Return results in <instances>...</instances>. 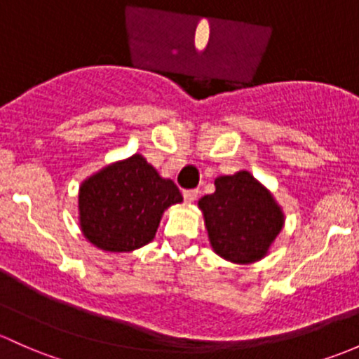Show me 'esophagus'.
I'll list each match as a JSON object with an SVG mask.
<instances>
[{
    "instance_id": "1",
    "label": "esophagus",
    "mask_w": 359,
    "mask_h": 359,
    "mask_svg": "<svg viewBox=\"0 0 359 359\" xmlns=\"http://www.w3.org/2000/svg\"><path fill=\"white\" fill-rule=\"evenodd\" d=\"M199 196V191L198 189H189V191H184V199H186L187 203H192L196 201Z\"/></svg>"
}]
</instances>
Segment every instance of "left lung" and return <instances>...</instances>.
<instances>
[{"instance_id":"8db88e82","label":"left lung","mask_w":359,"mask_h":359,"mask_svg":"<svg viewBox=\"0 0 359 359\" xmlns=\"http://www.w3.org/2000/svg\"><path fill=\"white\" fill-rule=\"evenodd\" d=\"M213 251L237 265L259 262L284 227V211L248 170L215 179L213 194L198 201Z\"/></svg>"}]
</instances>
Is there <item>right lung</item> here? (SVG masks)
Returning <instances> with one entry per match:
<instances>
[{
  "instance_id": "add662e5",
  "label": "right lung",
  "mask_w": 359,
  "mask_h": 359,
  "mask_svg": "<svg viewBox=\"0 0 359 359\" xmlns=\"http://www.w3.org/2000/svg\"><path fill=\"white\" fill-rule=\"evenodd\" d=\"M182 194L142 154L107 165L79 189V225L93 246L110 252L139 249L156 236L165 210Z\"/></svg>"
}]
</instances>
